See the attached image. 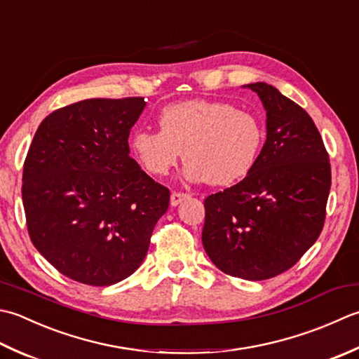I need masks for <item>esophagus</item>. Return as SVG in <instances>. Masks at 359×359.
Wrapping results in <instances>:
<instances>
[{
  "mask_svg": "<svg viewBox=\"0 0 359 359\" xmlns=\"http://www.w3.org/2000/svg\"><path fill=\"white\" fill-rule=\"evenodd\" d=\"M189 198V194L184 192H172L170 195V204L172 206H178L180 203H182L184 200Z\"/></svg>",
  "mask_w": 359,
  "mask_h": 359,
  "instance_id": "esophagus-1",
  "label": "esophagus"
}]
</instances>
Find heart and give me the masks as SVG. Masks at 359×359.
Instances as JSON below:
<instances>
[{
  "mask_svg": "<svg viewBox=\"0 0 359 359\" xmlns=\"http://www.w3.org/2000/svg\"><path fill=\"white\" fill-rule=\"evenodd\" d=\"M161 130L139 128L130 139L137 163L151 177H164L184 150L186 178L229 186L250 173L265 142V127L254 113L228 102L194 99L167 105Z\"/></svg>",
  "mask_w": 359,
  "mask_h": 359,
  "instance_id": "obj_1",
  "label": "heart"
}]
</instances>
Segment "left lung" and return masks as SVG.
<instances>
[{"label": "left lung", "mask_w": 359, "mask_h": 359, "mask_svg": "<svg viewBox=\"0 0 359 359\" xmlns=\"http://www.w3.org/2000/svg\"><path fill=\"white\" fill-rule=\"evenodd\" d=\"M248 88L266 109V141L243 180L204 200L203 246L224 274L265 280L296 265L318 240L332 170L302 107L268 83Z\"/></svg>", "instance_id": "obj_1"}]
</instances>
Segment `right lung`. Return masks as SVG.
I'll return each mask as SVG.
<instances>
[{
  "instance_id": "add662e5",
  "label": "right lung",
  "mask_w": 359,
  "mask_h": 359,
  "mask_svg": "<svg viewBox=\"0 0 359 359\" xmlns=\"http://www.w3.org/2000/svg\"><path fill=\"white\" fill-rule=\"evenodd\" d=\"M144 97L86 99L58 108L35 131L23 165L34 246L69 279L108 287L133 274L170 192L130 156Z\"/></svg>"
}]
</instances>
